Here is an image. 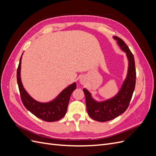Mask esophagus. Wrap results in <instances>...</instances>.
Masks as SVG:
<instances>
[{
  "mask_svg": "<svg viewBox=\"0 0 156 156\" xmlns=\"http://www.w3.org/2000/svg\"><path fill=\"white\" fill-rule=\"evenodd\" d=\"M80 83H81L82 84H84V79L81 78V79H80Z\"/></svg>",
  "mask_w": 156,
  "mask_h": 156,
  "instance_id": "obj_1",
  "label": "esophagus"
}]
</instances>
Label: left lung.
I'll list each match as a JSON object with an SVG mask.
<instances>
[{
  "label": "left lung",
  "instance_id": "obj_1",
  "mask_svg": "<svg viewBox=\"0 0 156 156\" xmlns=\"http://www.w3.org/2000/svg\"><path fill=\"white\" fill-rule=\"evenodd\" d=\"M118 45L126 55L128 60V68L126 77L116 95L105 101H98L92 98L87 89L83 88L86 98L88 114L92 119L98 122L111 120L124 113L128 107L135 90L136 70L133 55L125 42L117 36H113Z\"/></svg>",
  "mask_w": 156,
  "mask_h": 156
}]
</instances>
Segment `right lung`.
Here are the masks:
<instances>
[{"mask_svg": "<svg viewBox=\"0 0 156 156\" xmlns=\"http://www.w3.org/2000/svg\"><path fill=\"white\" fill-rule=\"evenodd\" d=\"M23 54L17 71V79L23 105L33 115L46 122H55L61 119L66 113L71 94L77 88L76 83L71 84L54 100L49 102L43 103L36 101L26 91L21 81V65Z\"/></svg>", "mask_w": 156, "mask_h": 156, "instance_id": "add662e5", "label": "right lung"}]
</instances>
